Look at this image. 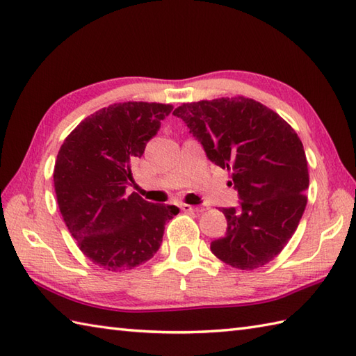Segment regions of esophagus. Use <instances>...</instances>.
I'll use <instances>...</instances> for the list:
<instances>
[{
	"instance_id": "obj_1",
	"label": "esophagus",
	"mask_w": 356,
	"mask_h": 356,
	"mask_svg": "<svg viewBox=\"0 0 356 356\" xmlns=\"http://www.w3.org/2000/svg\"><path fill=\"white\" fill-rule=\"evenodd\" d=\"M182 209L185 211V213H202V211H205L200 207H193V205H186V203H184L182 205Z\"/></svg>"
}]
</instances>
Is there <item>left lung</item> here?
Wrapping results in <instances>:
<instances>
[{"label": "left lung", "instance_id": "1", "mask_svg": "<svg viewBox=\"0 0 356 356\" xmlns=\"http://www.w3.org/2000/svg\"><path fill=\"white\" fill-rule=\"evenodd\" d=\"M172 115L188 125L211 162L231 171L241 199L240 209H222L228 231L211 251L241 270L274 260L307 203V159L298 134L274 110L245 96L182 104Z\"/></svg>", "mask_w": 356, "mask_h": 356}]
</instances>
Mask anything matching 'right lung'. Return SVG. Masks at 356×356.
<instances>
[{
  "instance_id": "add662e5",
  "label": "right lung",
  "mask_w": 356,
  "mask_h": 356,
  "mask_svg": "<svg viewBox=\"0 0 356 356\" xmlns=\"http://www.w3.org/2000/svg\"><path fill=\"white\" fill-rule=\"evenodd\" d=\"M171 110L159 102L111 104L87 116L59 148L53 171L59 211L82 254L105 270L148 261L161 248L165 223L179 213L136 193L125 195L131 162Z\"/></svg>"
}]
</instances>
